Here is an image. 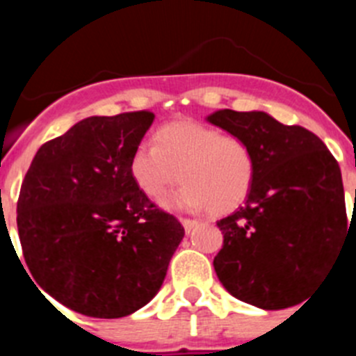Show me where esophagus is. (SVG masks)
Segmentation results:
<instances>
[{"instance_id": "34e87169", "label": "esophagus", "mask_w": 356, "mask_h": 356, "mask_svg": "<svg viewBox=\"0 0 356 356\" xmlns=\"http://www.w3.org/2000/svg\"><path fill=\"white\" fill-rule=\"evenodd\" d=\"M180 222L181 225H184V228H185V232H193L194 228H196L197 225H200V221H196V219H185V217H181L180 219Z\"/></svg>"}]
</instances>
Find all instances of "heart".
<instances>
[{
    "label": "heart",
    "instance_id": "b5f03b06",
    "mask_svg": "<svg viewBox=\"0 0 356 356\" xmlns=\"http://www.w3.org/2000/svg\"><path fill=\"white\" fill-rule=\"evenodd\" d=\"M156 146L140 143L130 159L135 185L160 200L180 180L163 205L169 209L228 213L251 193L257 162L246 140L196 121H176L160 128Z\"/></svg>",
    "mask_w": 356,
    "mask_h": 356
}]
</instances>
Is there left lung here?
<instances>
[{
    "label": "left lung",
    "mask_w": 356,
    "mask_h": 356,
    "mask_svg": "<svg viewBox=\"0 0 356 356\" xmlns=\"http://www.w3.org/2000/svg\"><path fill=\"white\" fill-rule=\"evenodd\" d=\"M207 121L246 140L257 162L244 207L217 221L225 235L213 259L217 278L244 303L294 307L344 248L348 217L337 160L312 131L266 112L225 108Z\"/></svg>",
    "instance_id": "1"
}]
</instances>
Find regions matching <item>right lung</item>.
Instances as JSON below:
<instances>
[{
	"instance_id": "add662e5",
	"label": "right lung",
	"mask_w": 356,
	"mask_h": 356,
	"mask_svg": "<svg viewBox=\"0 0 356 356\" xmlns=\"http://www.w3.org/2000/svg\"><path fill=\"white\" fill-rule=\"evenodd\" d=\"M153 119H83L39 147L21 185L19 238L37 289L83 316L118 319L149 303L185 235L130 175Z\"/></svg>"
}]
</instances>
